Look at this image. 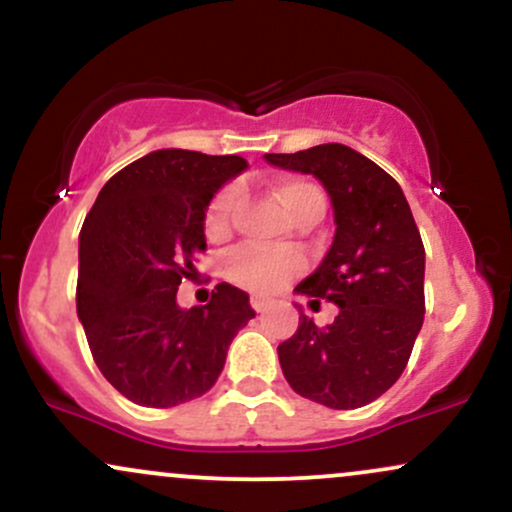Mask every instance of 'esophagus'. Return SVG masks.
<instances>
[{
    "label": "esophagus",
    "instance_id": "obj_1",
    "mask_svg": "<svg viewBox=\"0 0 512 512\" xmlns=\"http://www.w3.org/2000/svg\"><path fill=\"white\" fill-rule=\"evenodd\" d=\"M250 305H252V310H255V313H264V310H267V301H264L262 296H252Z\"/></svg>",
    "mask_w": 512,
    "mask_h": 512
}]
</instances>
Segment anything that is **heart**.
<instances>
[{"mask_svg": "<svg viewBox=\"0 0 512 512\" xmlns=\"http://www.w3.org/2000/svg\"><path fill=\"white\" fill-rule=\"evenodd\" d=\"M274 195L281 202L286 214L293 221L305 216H322L325 211V195L313 182L301 178H281L274 182ZM238 204V187H223V190L209 202L204 214V233L209 240L219 243L231 236L233 211ZM301 260L296 255H281V252H262L243 248L236 250L226 260V276L233 284L255 293H274L284 289L286 284L301 272Z\"/></svg>", "mask_w": 512, "mask_h": 512, "instance_id": "1", "label": "heart"}]
</instances>
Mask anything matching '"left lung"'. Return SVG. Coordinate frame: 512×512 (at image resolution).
Listing matches in <instances>:
<instances>
[{
  "label": "left lung",
  "instance_id": "left-lung-1",
  "mask_svg": "<svg viewBox=\"0 0 512 512\" xmlns=\"http://www.w3.org/2000/svg\"><path fill=\"white\" fill-rule=\"evenodd\" d=\"M272 166L315 175L330 192L332 248L296 286L339 315L317 327L301 313L279 344L284 378L298 395L330 409H358L390 390L407 368L424 325L426 252L402 187L358 151L320 144L296 154H264Z\"/></svg>",
  "mask_w": 512,
  "mask_h": 512
}]
</instances>
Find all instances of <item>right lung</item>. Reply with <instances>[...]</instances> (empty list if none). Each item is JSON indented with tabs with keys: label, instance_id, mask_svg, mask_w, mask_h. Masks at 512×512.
I'll return each instance as SVG.
<instances>
[{
	"label": "right lung",
	"instance_id": "add662e5",
	"mask_svg": "<svg viewBox=\"0 0 512 512\" xmlns=\"http://www.w3.org/2000/svg\"><path fill=\"white\" fill-rule=\"evenodd\" d=\"M240 156L161 149L103 185L79 236L76 313L110 385L142 407L202 397L219 380L228 346L255 317L250 296L216 284L207 305L175 303L207 250L204 211Z\"/></svg>",
	"mask_w": 512,
	"mask_h": 512
}]
</instances>
